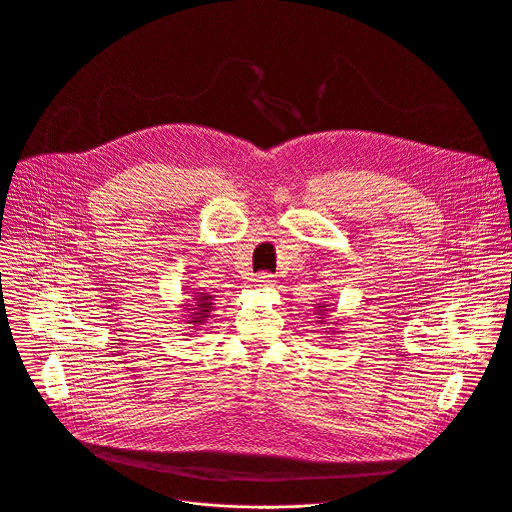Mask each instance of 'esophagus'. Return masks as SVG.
Here are the masks:
<instances>
[{
  "label": "esophagus",
  "mask_w": 512,
  "mask_h": 512,
  "mask_svg": "<svg viewBox=\"0 0 512 512\" xmlns=\"http://www.w3.org/2000/svg\"><path fill=\"white\" fill-rule=\"evenodd\" d=\"M255 281H257V285L259 287H271V285H275V279H273V275L271 273H259L257 277H255Z\"/></svg>",
  "instance_id": "obj_1"
}]
</instances>
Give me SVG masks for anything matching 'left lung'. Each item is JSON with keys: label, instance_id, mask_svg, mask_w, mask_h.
<instances>
[{"label": "left lung", "instance_id": "8db88e82", "mask_svg": "<svg viewBox=\"0 0 512 512\" xmlns=\"http://www.w3.org/2000/svg\"><path fill=\"white\" fill-rule=\"evenodd\" d=\"M327 311H329V305H327V303H317L315 315H317V321H319V323L323 321V317H329ZM333 323H335V321H333ZM335 325H337V323H335ZM325 329H327V327H325ZM333 333H335V331H333Z\"/></svg>", "mask_w": 512, "mask_h": 512}]
</instances>
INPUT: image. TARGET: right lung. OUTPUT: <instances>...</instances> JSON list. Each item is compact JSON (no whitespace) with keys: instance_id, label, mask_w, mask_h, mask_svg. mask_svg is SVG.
<instances>
[{"instance_id":"right-lung-1","label":"right lung","mask_w":512,"mask_h":512,"mask_svg":"<svg viewBox=\"0 0 512 512\" xmlns=\"http://www.w3.org/2000/svg\"><path fill=\"white\" fill-rule=\"evenodd\" d=\"M189 295L191 297L181 305L185 309L183 311V317H185L183 321L191 323V327L197 329V327L207 323V319H209V315H211V311L215 307V299H213L215 295H209L203 289H195Z\"/></svg>"}]
</instances>
